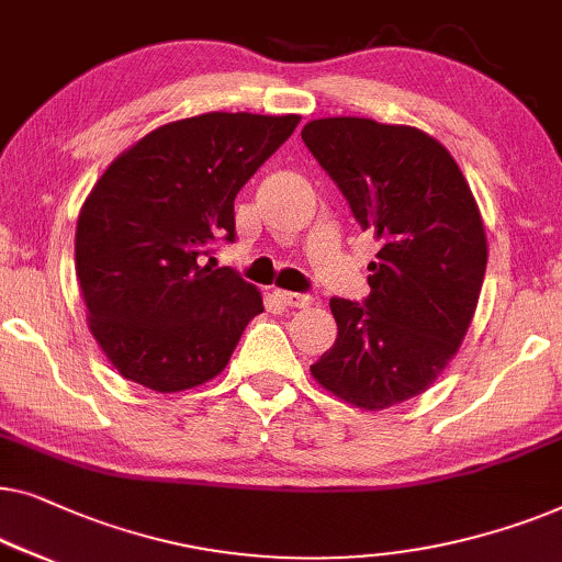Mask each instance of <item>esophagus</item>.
Returning <instances> with one entry per match:
<instances>
[{
	"label": "esophagus",
	"instance_id": "esophagus-1",
	"mask_svg": "<svg viewBox=\"0 0 562 562\" xmlns=\"http://www.w3.org/2000/svg\"><path fill=\"white\" fill-rule=\"evenodd\" d=\"M274 297H278L282 305H290V307H307V305H313V297L311 295H303V292L274 290Z\"/></svg>",
	"mask_w": 562,
	"mask_h": 562
}]
</instances>
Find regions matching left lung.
I'll return each mask as SVG.
<instances>
[{
    "instance_id": "left-lung-1",
    "label": "left lung",
    "mask_w": 562,
    "mask_h": 562,
    "mask_svg": "<svg viewBox=\"0 0 562 562\" xmlns=\"http://www.w3.org/2000/svg\"><path fill=\"white\" fill-rule=\"evenodd\" d=\"M300 137L382 241L363 305L330 297L338 336L311 374L353 407L400 405L442 374L476 313L488 259L479 203L453 155L415 126L326 116Z\"/></svg>"
}]
</instances>
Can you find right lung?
<instances>
[{
	"label": "right lung",
	"instance_id": "1",
	"mask_svg": "<svg viewBox=\"0 0 562 562\" xmlns=\"http://www.w3.org/2000/svg\"><path fill=\"white\" fill-rule=\"evenodd\" d=\"M297 114L209 112L126 147L86 195L76 278L89 330L124 379L170 394L218 376L262 292L201 265L234 241V199L295 132ZM213 259V257H211Z\"/></svg>",
	"mask_w": 562,
	"mask_h": 562
}]
</instances>
